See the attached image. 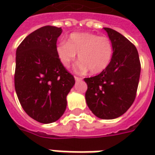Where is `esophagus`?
Listing matches in <instances>:
<instances>
[{
  "label": "esophagus",
  "instance_id": "34e87169",
  "mask_svg": "<svg viewBox=\"0 0 155 155\" xmlns=\"http://www.w3.org/2000/svg\"><path fill=\"white\" fill-rule=\"evenodd\" d=\"M74 80H75V81H81V80H82V78H81V77H78V76H74Z\"/></svg>",
  "mask_w": 155,
  "mask_h": 155
}]
</instances>
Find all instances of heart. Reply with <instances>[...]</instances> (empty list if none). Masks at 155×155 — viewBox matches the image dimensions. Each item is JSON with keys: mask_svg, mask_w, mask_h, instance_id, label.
Here are the masks:
<instances>
[{"mask_svg": "<svg viewBox=\"0 0 155 155\" xmlns=\"http://www.w3.org/2000/svg\"><path fill=\"white\" fill-rule=\"evenodd\" d=\"M113 44L108 36L94 33L71 34L68 42H61L56 53L61 64L69 67L78 54V70L99 74L109 66L113 56Z\"/></svg>", "mask_w": 155, "mask_h": 155, "instance_id": "b5f03b06", "label": "heart"}]
</instances>
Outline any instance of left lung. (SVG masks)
I'll return each mask as SVG.
<instances>
[{
	"label": "left lung",
	"instance_id": "8db88e82",
	"mask_svg": "<svg viewBox=\"0 0 155 155\" xmlns=\"http://www.w3.org/2000/svg\"><path fill=\"white\" fill-rule=\"evenodd\" d=\"M113 44V56L101 74L85 78V101L100 119L113 120L126 112L134 101L140 81V61L136 47L113 29L104 27Z\"/></svg>",
	"mask_w": 155,
	"mask_h": 155
}]
</instances>
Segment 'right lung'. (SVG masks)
Segmentation results:
<instances>
[{
	"label": "right lung",
	"mask_w": 155,
	"mask_h": 155,
	"mask_svg": "<svg viewBox=\"0 0 155 155\" xmlns=\"http://www.w3.org/2000/svg\"><path fill=\"white\" fill-rule=\"evenodd\" d=\"M61 33V27L45 25L27 35L16 50L15 92L25 113L42 124L63 115L75 82L56 53Z\"/></svg>",
	"instance_id": "add662e5"
}]
</instances>
